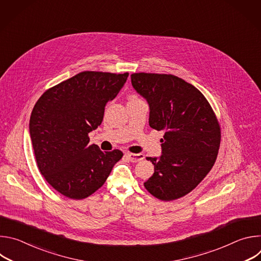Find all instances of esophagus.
<instances>
[{
  "mask_svg": "<svg viewBox=\"0 0 261 261\" xmlns=\"http://www.w3.org/2000/svg\"><path fill=\"white\" fill-rule=\"evenodd\" d=\"M126 157L131 162H138L144 158L143 154H133V153H127Z\"/></svg>",
  "mask_w": 261,
  "mask_h": 261,
  "instance_id": "obj_1",
  "label": "esophagus"
}]
</instances>
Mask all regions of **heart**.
I'll use <instances>...</instances> for the list:
<instances>
[{
    "mask_svg": "<svg viewBox=\"0 0 261 261\" xmlns=\"http://www.w3.org/2000/svg\"><path fill=\"white\" fill-rule=\"evenodd\" d=\"M131 98H136V97H134V96H133V97H131Z\"/></svg>",
    "mask_w": 261,
    "mask_h": 261,
    "instance_id": "b5f03b06",
    "label": "heart"
}]
</instances>
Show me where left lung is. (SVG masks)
<instances>
[{"instance_id": "1", "label": "left lung", "mask_w": 261, "mask_h": 261, "mask_svg": "<svg viewBox=\"0 0 261 261\" xmlns=\"http://www.w3.org/2000/svg\"><path fill=\"white\" fill-rule=\"evenodd\" d=\"M131 83L150 106V127L165 131L161 157L147 158L155 170L144 187L163 201L187 195L218 156L221 129L214 110L199 90L172 74L133 73Z\"/></svg>"}]
</instances>
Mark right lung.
Returning a JSON list of instances; mask_svg holds the SVG:
<instances>
[{"instance_id": "obj_1", "label": "right lung", "mask_w": 261, "mask_h": 261, "mask_svg": "<svg viewBox=\"0 0 261 261\" xmlns=\"http://www.w3.org/2000/svg\"><path fill=\"white\" fill-rule=\"evenodd\" d=\"M129 73L84 71L45 91L30 118V135L41 174L71 199H84L99 188L123 157L102 152L89 133L103 121L105 105L124 87Z\"/></svg>"}]
</instances>
